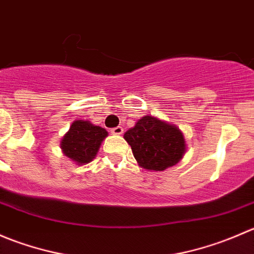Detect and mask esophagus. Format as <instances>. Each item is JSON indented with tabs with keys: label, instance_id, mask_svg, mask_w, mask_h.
<instances>
[{
	"label": "esophagus",
	"instance_id": "esophagus-1",
	"mask_svg": "<svg viewBox=\"0 0 254 254\" xmlns=\"http://www.w3.org/2000/svg\"><path fill=\"white\" fill-rule=\"evenodd\" d=\"M123 127H113V129L111 130V132L113 135H122L123 134Z\"/></svg>",
	"mask_w": 254,
	"mask_h": 254
}]
</instances>
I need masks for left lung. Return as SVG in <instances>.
<instances>
[{
	"label": "left lung",
	"instance_id": "left-lung-1",
	"mask_svg": "<svg viewBox=\"0 0 254 254\" xmlns=\"http://www.w3.org/2000/svg\"><path fill=\"white\" fill-rule=\"evenodd\" d=\"M140 167L161 172L177 165L187 151L184 135L175 124L145 115L124 134Z\"/></svg>",
	"mask_w": 254,
	"mask_h": 254
}]
</instances>
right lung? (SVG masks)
<instances>
[{"mask_svg": "<svg viewBox=\"0 0 254 254\" xmlns=\"http://www.w3.org/2000/svg\"><path fill=\"white\" fill-rule=\"evenodd\" d=\"M108 136L104 127L92 124L88 120H75L68 131L61 139L60 147L64 155L76 165H87L97 156L101 143Z\"/></svg>", "mask_w": 254, "mask_h": 254, "instance_id": "add662e5", "label": "right lung"}]
</instances>
